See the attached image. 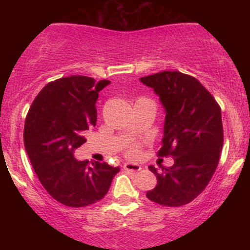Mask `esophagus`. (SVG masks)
Returning a JSON list of instances; mask_svg holds the SVG:
<instances>
[{
	"mask_svg": "<svg viewBox=\"0 0 250 250\" xmlns=\"http://www.w3.org/2000/svg\"><path fill=\"white\" fill-rule=\"evenodd\" d=\"M123 168H125V170H128V172H139L141 169V167L139 165H135V163H130V162H127L125 163V166H123Z\"/></svg>",
	"mask_w": 250,
	"mask_h": 250,
	"instance_id": "1",
	"label": "esophagus"
}]
</instances>
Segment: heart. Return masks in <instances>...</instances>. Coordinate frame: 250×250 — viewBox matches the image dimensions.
Returning a JSON list of instances; mask_svg holds the SVG:
<instances>
[{"instance_id":"1","label":"heart","mask_w":250,"mask_h":250,"mask_svg":"<svg viewBox=\"0 0 250 250\" xmlns=\"http://www.w3.org/2000/svg\"><path fill=\"white\" fill-rule=\"evenodd\" d=\"M140 153V145L137 143L129 144V146L127 147V155L130 157H137Z\"/></svg>"}]
</instances>
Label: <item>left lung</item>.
<instances>
[{
    "mask_svg": "<svg viewBox=\"0 0 250 250\" xmlns=\"http://www.w3.org/2000/svg\"><path fill=\"white\" fill-rule=\"evenodd\" d=\"M153 88L166 110L165 135L160 157L174 158L172 167L157 172V185L146 197L165 207L190 203L210 181L224 143L221 109L197 78L179 71L141 77Z\"/></svg>",
    "mask_w": 250,
    "mask_h": 250,
    "instance_id": "8db88e82",
    "label": "left lung"
}]
</instances>
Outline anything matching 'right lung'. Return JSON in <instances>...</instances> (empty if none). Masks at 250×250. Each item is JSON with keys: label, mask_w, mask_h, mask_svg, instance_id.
<instances>
[{"label": "right lung", "mask_w": 250, "mask_h": 250, "mask_svg": "<svg viewBox=\"0 0 250 250\" xmlns=\"http://www.w3.org/2000/svg\"><path fill=\"white\" fill-rule=\"evenodd\" d=\"M110 81L87 76L49 82L35 98L26 115L24 145L32 168L46 191L64 206L81 208L97 203L120 172L106 162L77 161L74 150L97 123L99 92Z\"/></svg>", "instance_id": "obj_1"}]
</instances>
